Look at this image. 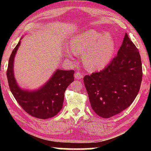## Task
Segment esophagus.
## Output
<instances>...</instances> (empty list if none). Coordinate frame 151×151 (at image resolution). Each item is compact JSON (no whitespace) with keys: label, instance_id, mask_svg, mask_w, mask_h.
<instances>
[{"label":"esophagus","instance_id":"34e87169","mask_svg":"<svg viewBox=\"0 0 151 151\" xmlns=\"http://www.w3.org/2000/svg\"><path fill=\"white\" fill-rule=\"evenodd\" d=\"M75 78L77 79V80H79V79H82L83 78V75L81 72L76 73L75 75Z\"/></svg>","mask_w":151,"mask_h":151}]
</instances>
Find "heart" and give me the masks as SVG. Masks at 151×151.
Wrapping results in <instances>:
<instances>
[{"label":"heart","mask_w":151,"mask_h":151,"mask_svg":"<svg viewBox=\"0 0 151 151\" xmlns=\"http://www.w3.org/2000/svg\"><path fill=\"white\" fill-rule=\"evenodd\" d=\"M116 42L108 32L90 29L76 35L70 42V50H66V57L73 59V54L83 56L84 66L91 71L101 70L114 57Z\"/></svg>","instance_id":"1"}]
</instances>
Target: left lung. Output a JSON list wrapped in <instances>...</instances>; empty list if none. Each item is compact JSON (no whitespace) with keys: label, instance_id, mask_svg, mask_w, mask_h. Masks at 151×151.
<instances>
[{"label":"left lung","instance_id":"1","mask_svg":"<svg viewBox=\"0 0 151 151\" xmlns=\"http://www.w3.org/2000/svg\"><path fill=\"white\" fill-rule=\"evenodd\" d=\"M142 76L139 51L125 33L121 47L109 65L84 77L93 111L110 118L128 108L139 93Z\"/></svg>","mask_w":151,"mask_h":151}]
</instances>
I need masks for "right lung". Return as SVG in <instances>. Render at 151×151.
Wrapping results in <instances>:
<instances>
[{"instance_id": "1", "label": "right lung", "mask_w": 151, "mask_h": 151, "mask_svg": "<svg viewBox=\"0 0 151 151\" xmlns=\"http://www.w3.org/2000/svg\"><path fill=\"white\" fill-rule=\"evenodd\" d=\"M20 40L9 60L6 75L10 90L20 106L30 115L41 119L52 118L63 108L64 94L68 86L74 81L75 71L57 69L49 80L37 90L20 87L14 78V60Z\"/></svg>"}]
</instances>
